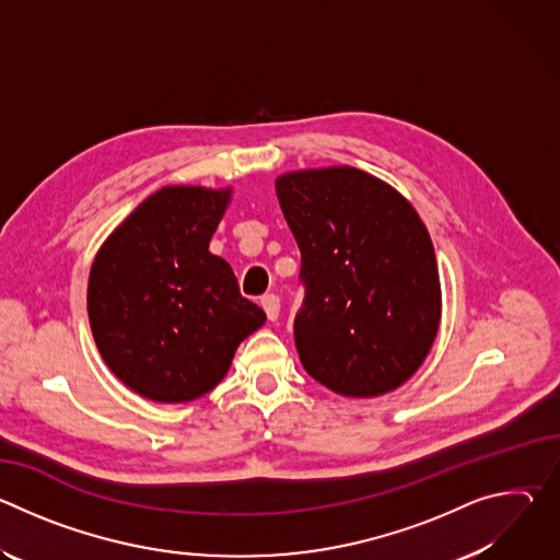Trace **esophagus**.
I'll use <instances>...</instances> for the list:
<instances>
[{"mask_svg":"<svg viewBox=\"0 0 560 560\" xmlns=\"http://www.w3.org/2000/svg\"><path fill=\"white\" fill-rule=\"evenodd\" d=\"M261 305H264V310H266L270 322H277V318H279V310H281L279 296H277V294H266V296H261Z\"/></svg>","mask_w":560,"mask_h":560,"instance_id":"obj_1","label":"esophagus"}]
</instances>
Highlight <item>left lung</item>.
I'll return each mask as SVG.
<instances>
[{"mask_svg": "<svg viewBox=\"0 0 560 560\" xmlns=\"http://www.w3.org/2000/svg\"><path fill=\"white\" fill-rule=\"evenodd\" d=\"M301 250L294 343L305 372L343 396H378L428 357L441 318L430 234L381 179L350 168L277 179Z\"/></svg>", "mask_w": 560, "mask_h": 560, "instance_id": "obj_1", "label": "left lung"}]
</instances>
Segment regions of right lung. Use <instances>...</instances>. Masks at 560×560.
<instances>
[{"mask_svg": "<svg viewBox=\"0 0 560 560\" xmlns=\"http://www.w3.org/2000/svg\"><path fill=\"white\" fill-rule=\"evenodd\" d=\"M230 190L168 186L106 238L89 279V318L106 365L159 404L210 392L266 324L208 246Z\"/></svg>", "mask_w": 560, "mask_h": 560, "instance_id": "add662e5", "label": "right lung"}]
</instances>
